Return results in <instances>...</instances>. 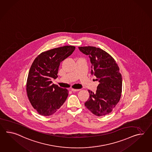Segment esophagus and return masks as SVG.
Returning a JSON list of instances; mask_svg holds the SVG:
<instances>
[{
  "label": "esophagus",
  "mask_w": 152,
  "mask_h": 152,
  "mask_svg": "<svg viewBox=\"0 0 152 152\" xmlns=\"http://www.w3.org/2000/svg\"><path fill=\"white\" fill-rule=\"evenodd\" d=\"M71 90H72L73 92H76V91H79L80 89H73V88H72V89H71Z\"/></svg>",
  "instance_id": "1"
}]
</instances>
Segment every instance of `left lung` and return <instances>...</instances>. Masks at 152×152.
<instances>
[{
    "label": "left lung",
    "instance_id": "obj_1",
    "mask_svg": "<svg viewBox=\"0 0 152 152\" xmlns=\"http://www.w3.org/2000/svg\"><path fill=\"white\" fill-rule=\"evenodd\" d=\"M78 48L89 56L91 74L99 82L95 93L88 90L90 96L85 106L96 116L106 115L115 107L121 97L122 79L119 67L115 59L101 48L92 46Z\"/></svg>",
    "mask_w": 152,
    "mask_h": 152
}]
</instances>
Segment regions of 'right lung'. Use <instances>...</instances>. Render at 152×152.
I'll return each instance as SVG.
<instances>
[{"label":"right lung","mask_w":152,"mask_h":152,"mask_svg":"<svg viewBox=\"0 0 152 152\" xmlns=\"http://www.w3.org/2000/svg\"><path fill=\"white\" fill-rule=\"evenodd\" d=\"M75 49L72 46L53 48L41 53L32 63L26 91L31 105L40 115L46 116L53 114L66 100L68 90L53 84L51 79L57 78L60 63Z\"/></svg>","instance_id":"add662e5"}]
</instances>
